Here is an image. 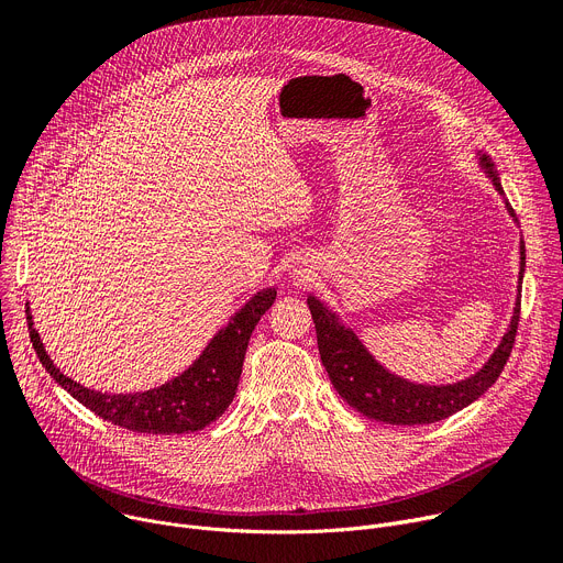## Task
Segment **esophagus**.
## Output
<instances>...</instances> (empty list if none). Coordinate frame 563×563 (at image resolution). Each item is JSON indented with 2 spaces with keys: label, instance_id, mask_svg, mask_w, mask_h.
<instances>
[{
  "label": "esophagus",
  "instance_id": "1",
  "mask_svg": "<svg viewBox=\"0 0 563 563\" xmlns=\"http://www.w3.org/2000/svg\"><path fill=\"white\" fill-rule=\"evenodd\" d=\"M306 278H308V276H303V274H301V276H296V280H298V283H306Z\"/></svg>",
  "mask_w": 563,
  "mask_h": 563
}]
</instances>
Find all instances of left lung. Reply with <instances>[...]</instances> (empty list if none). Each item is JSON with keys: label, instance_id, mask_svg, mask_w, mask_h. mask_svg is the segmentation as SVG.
<instances>
[{"label": "left lung", "instance_id": "8db88e82", "mask_svg": "<svg viewBox=\"0 0 563 563\" xmlns=\"http://www.w3.org/2000/svg\"><path fill=\"white\" fill-rule=\"evenodd\" d=\"M477 165L486 174L496 187V192L503 197V203L518 223L505 190L500 185L498 169L492 161V156L477 148ZM520 262H518V294L514 301V312L507 323L505 334L500 336V344L494 349L475 373H471L464 380L445 383V385H428V383H415L407 380L385 364H380L364 342L357 336V332L342 321L330 306H325L321 298L314 294L308 296V306L314 319L317 328V344L321 362L328 371L330 383L334 385L336 394H340L353 409L360 415L376 419L391 426H426L441 419L453 417L455 411L468 407L475 402L486 389H489L498 376L503 373L518 328V312H520V287H522V274H526V242L520 240L518 244Z\"/></svg>", "mask_w": 563, "mask_h": 563}]
</instances>
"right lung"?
<instances>
[{
  "mask_svg": "<svg viewBox=\"0 0 563 563\" xmlns=\"http://www.w3.org/2000/svg\"><path fill=\"white\" fill-rule=\"evenodd\" d=\"M276 301V287H265L253 294L249 301L219 328L217 334L201 351V355L176 378L161 387L131 394H110L84 387L67 378L47 355L41 334L33 328V317L26 306L29 336L37 360L43 362L49 376L81 405L103 421L120 428L146 434H187L197 432L217 421L233 402L242 364L249 349L251 332L260 317Z\"/></svg>",
  "mask_w": 563,
  "mask_h": 563,
  "instance_id": "1",
  "label": "right lung"
}]
</instances>
